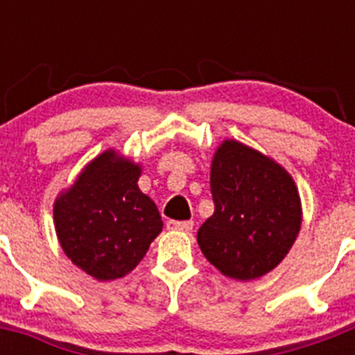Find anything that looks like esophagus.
I'll return each mask as SVG.
<instances>
[{
    "mask_svg": "<svg viewBox=\"0 0 355 355\" xmlns=\"http://www.w3.org/2000/svg\"><path fill=\"white\" fill-rule=\"evenodd\" d=\"M168 229H175V231H192L193 222L192 220H168Z\"/></svg>",
    "mask_w": 355,
    "mask_h": 355,
    "instance_id": "34e87169",
    "label": "esophagus"
}]
</instances>
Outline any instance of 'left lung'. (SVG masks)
<instances>
[{
    "mask_svg": "<svg viewBox=\"0 0 355 355\" xmlns=\"http://www.w3.org/2000/svg\"><path fill=\"white\" fill-rule=\"evenodd\" d=\"M215 211L197 231L209 263L250 281L274 270L302 224L299 190L279 163L236 140H224L209 175Z\"/></svg>",
    "mask_w": 355,
    "mask_h": 355,
    "instance_id": "8db88e82",
    "label": "left lung"
}]
</instances>
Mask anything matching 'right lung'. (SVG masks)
<instances>
[{
	"label": "right lung",
	"instance_id": "add662e5",
	"mask_svg": "<svg viewBox=\"0 0 355 355\" xmlns=\"http://www.w3.org/2000/svg\"><path fill=\"white\" fill-rule=\"evenodd\" d=\"M140 165L108 149L83 168L55 200V229L65 256L97 281L130 274L163 222L140 192Z\"/></svg>",
	"mask_w": 355,
	"mask_h": 355
}]
</instances>
